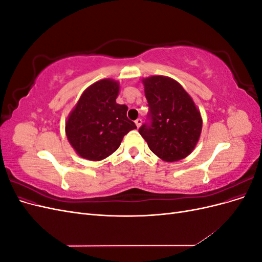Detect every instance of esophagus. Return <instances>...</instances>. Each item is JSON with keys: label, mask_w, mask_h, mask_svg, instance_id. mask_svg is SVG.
<instances>
[{"label": "esophagus", "mask_w": 262, "mask_h": 262, "mask_svg": "<svg viewBox=\"0 0 262 262\" xmlns=\"http://www.w3.org/2000/svg\"><path fill=\"white\" fill-rule=\"evenodd\" d=\"M134 122H136V125H137V128H140V126H141V124H142V119H141V118H138V119H137V120H136V121H134Z\"/></svg>", "instance_id": "34e87169"}]
</instances>
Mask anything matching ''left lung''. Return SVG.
Listing matches in <instances>:
<instances>
[{
  "instance_id": "8db88e82",
  "label": "left lung",
  "mask_w": 262,
  "mask_h": 262,
  "mask_svg": "<svg viewBox=\"0 0 262 262\" xmlns=\"http://www.w3.org/2000/svg\"><path fill=\"white\" fill-rule=\"evenodd\" d=\"M147 121L139 132L152 152L163 161L177 162L192 152L202 130V118L192 98L172 78L143 80Z\"/></svg>"
}]
</instances>
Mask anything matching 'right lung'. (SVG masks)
<instances>
[{"label":"right lung","instance_id":"1","mask_svg":"<svg viewBox=\"0 0 262 262\" xmlns=\"http://www.w3.org/2000/svg\"><path fill=\"white\" fill-rule=\"evenodd\" d=\"M119 84L101 80L91 85L78 99L66 123L68 140L83 158L101 161L120 146L123 137L137 125L126 117L128 107L116 98Z\"/></svg>","mask_w":262,"mask_h":262}]
</instances>
